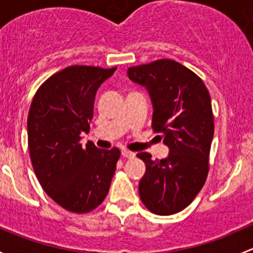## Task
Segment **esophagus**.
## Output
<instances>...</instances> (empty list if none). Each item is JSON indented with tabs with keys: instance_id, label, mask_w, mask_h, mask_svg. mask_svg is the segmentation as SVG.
<instances>
[{
	"instance_id": "esophagus-1",
	"label": "esophagus",
	"mask_w": 253,
	"mask_h": 253,
	"mask_svg": "<svg viewBox=\"0 0 253 253\" xmlns=\"http://www.w3.org/2000/svg\"><path fill=\"white\" fill-rule=\"evenodd\" d=\"M121 154H122V156H124V158H128V159H133L135 156V153H133V151L127 150V149H122Z\"/></svg>"
}]
</instances>
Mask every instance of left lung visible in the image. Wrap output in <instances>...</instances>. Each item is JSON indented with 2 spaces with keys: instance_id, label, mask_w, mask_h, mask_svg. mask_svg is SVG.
<instances>
[{
  "instance_id": "obj_1",
  "label": "left lung",
  "mask_w": 253,
  "mask_h": 253,
  "mask_svg": "<svg viewBox=\"0 0 253 253\" xmlns=\"http://www.w3.org/2000/svg\"><path fill=\"white\" fill-rule=\"evenodd\" d=\"M127 75L148 91L151 126L162 132L169 150L161 160L144 151L137 155L147 166L139 196L153 213H177L194 200L209 173L214 131L209 91L196 74L169 59L132 66Z\"/></svg>"
}]
</instances>
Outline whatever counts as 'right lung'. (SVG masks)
Segmentation results:
<instances>
[{
    "label": "right lung",
    "mask_w": 253,
    "mask_h": 253,
    "mask_svg": "<svg viewBox=\"0 0 253 253\" xmlns=\"http://www.w3.org/2000/svg\"><path fill=\"white\" fill-rule=\"evenodd\" d=\"M116 68L74 65L43 82L28 116L31 162L43 190L65 210L86 213L105 199L120 150L82 148L88 133L95 93Z\"/></svg>",
    "instance_id": "right-lung-1"
}]
</instances>
